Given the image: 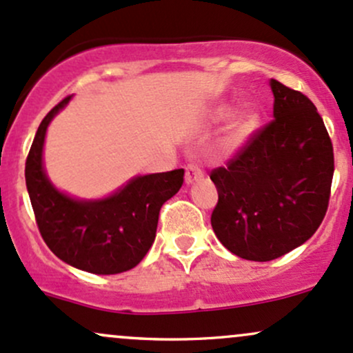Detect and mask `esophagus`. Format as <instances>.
I'll return each mask as SVG.
<instances>
[{"label": "esophagus", "mask_w": 353, "mask_h": 353, "mask_svg": "<svg viewBox=\"0 0 353 353\" xmlns=\"http://www.w3.org/2000/svg\"><path fill=\"white\" fill-rule=\"evenodd\" d=\"M202 178H203V170L200 168L196 163H188L187 172H185V181H187V185L195 183V181L202 180Z\"/></svg>", "instance_id": "obj_1"}]
</instances>
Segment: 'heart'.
Returning a JSON list of instances; mask_svg holds the SVG:
<instances>
[{"label": "heart", "instance_id": "obj_1", "mask_svg": "<svg viewBox=\"0 0 353 353\" xmlns=\"http://www.w3.org/2000/svg\"><path fill=\"white\" fill-rule=\"evenodd\" d=\"M230 114V105L221 104L214 109L212 112V119L214 121H223ZM261 123V114L257 111L256 105L245 104L232 116L229 126H227V132L223 136V150L234 153L239 148H242L249 141V138L256 132Z\"/></svg>", "mask_w": 353, "mask_h": 353}]
</instances>
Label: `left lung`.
I'll return each mask as SVG.
<instances>
[{"label": "left lung", "instance_id": "obj_1", "mask_svg": "<svg viewBox=\"0 0 353 353\" xmlns=\"http://www.w3.org/2000/svg\"><path fill=\"white\" fill-rule=\"evenodd\" d=\"M274 119L223 168L212 229L223 248L248 261H272L316 232L328 208L333 146L305 94L271 79Z\"/></svg>", "mask_w": 353, "mask_h": 353}]
</instances>
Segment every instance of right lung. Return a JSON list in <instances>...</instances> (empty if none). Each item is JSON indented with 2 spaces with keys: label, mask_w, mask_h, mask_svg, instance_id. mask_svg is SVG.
I'll list each match as a JSON object with an SVG mask.
<instances>
[{
  "label": "right lung",
  "mask_w": 353,
  "mask_h": 353,
  "mask_svg": "<svg viewBox=\"0 0 353 353\" xmlns=\"http://www.w3.org/2000/svg\"><path fill=\"white\" fill-rule=\"evenodd\" d=\"M55 105L40 123L25 166L37 225L59 259L92 274H117L141 263L157 237L160 208L183 185V168L134 176L105 199L81 200L57 190L43 168L48 124L69 104Z\"/></svg>",
  "instance_id": "add662e5"
}]
</instances>
